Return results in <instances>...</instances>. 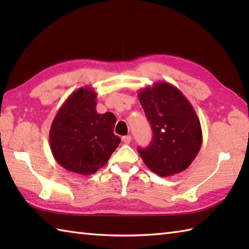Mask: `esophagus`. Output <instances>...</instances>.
I'll return each instance as SVG.
<instances>
[{"label": "esophagus", "instance_id": "1", "mask_svg": "<svg viewBox=\"0 0 249 249\" xmlns=\"http://www.w3.org/2000/svg\"><path fill=\"white\" fill-rule=\"evenodd\" d=\"M122 141H123L125 144H129L130 141H131V136H130V135H127V136L122 137Z\"/></svg>", "mask_w": 249, "mask_h": 249}]
</instances>
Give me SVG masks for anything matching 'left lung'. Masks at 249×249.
<instances>
[{"mask_svg": "<svg viewBox=\"0 0 249 249\" xmlns=\"http://www.w3.org/2000/svg\"><path fill=\"white\" fill-rule=\"evenodd\" d=\"M138 97L153 131L150 145L138 149L142 160L162 178L184 171L202 143L200 121L192 104L167 82L142 89Z\"/></svg>", "mask_w": 249, "mask_h": 249, "instance_id": "obj_1", "label": "left lung"}]
</instances>
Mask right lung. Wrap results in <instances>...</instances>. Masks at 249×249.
I'll list each match as a JSON object with an SVG mask.
<instances>
[{
  "label": "right lung",
  "mask_w": 249,
  "mask_h": 249,
  "mask_svg": "<svg viewBox=\"0 0 249 249\" xmlns=\"http://www.w3.org/2000/svg\"><path fill=\"white\" fill-rule=\"evenodd\" d=\"M97 93L86 87L70 95L52 121L49 141L54 160L73 173L89 176L107 163L121 139L113 113L96 111Z\"/></svg>",
  "instance_id": "obj_1"
}]
</instances>
